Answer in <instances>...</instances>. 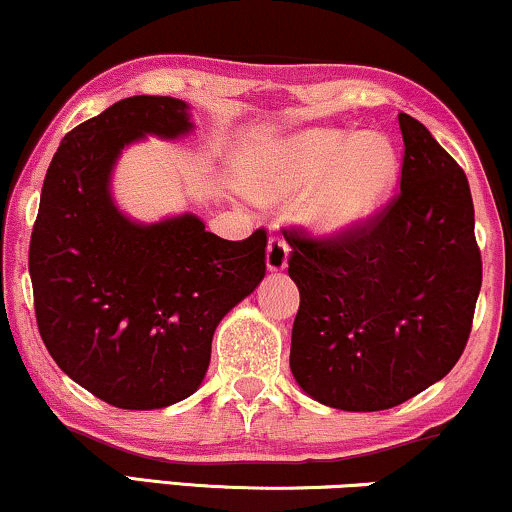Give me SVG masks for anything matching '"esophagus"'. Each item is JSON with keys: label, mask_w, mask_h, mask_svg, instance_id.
<instances>
[{"label": "esophagus", "mask_w": 512, "mask_h": 512, "mask_svg": "<svg viewBox=\"0 0 512 512\" xmlns=\"http://www.w3.org/2000/svg\"><path fill=\"white\" fill-rule=\"evenodd\" d=\"M288 243L281 236H271L267 245V269L269 271H283L288 267Z\"/></svg>", "instance_id": "34e87169"}]
</instances>
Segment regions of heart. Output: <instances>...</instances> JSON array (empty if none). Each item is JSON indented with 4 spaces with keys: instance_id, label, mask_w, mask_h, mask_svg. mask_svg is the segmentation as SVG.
<instances>
[{
    "instance_id": "heart-1",
    "label": "heart",
    "mask_w": 512,
    "mask_h": 512,
    "mask_svg": "<svg viewBox=\"0 0 512 512\" xmlns=\"http://www.w3.org/2000/svg\"><path fill=\"white\" fill-rule=\"evenodd\" d=\"M323 178L322 182L320 179ZM397 179V153L380 134L312 129L283 141L255 181L262 200H283L312 189L307 222L321 234H349L385 203Z\"/></svg>"
}]
</instances>
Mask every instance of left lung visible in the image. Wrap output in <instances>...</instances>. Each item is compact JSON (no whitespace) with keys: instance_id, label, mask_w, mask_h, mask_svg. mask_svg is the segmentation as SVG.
<instances>
[{"instance_id":"left-lung-1","label":"left lung","mask_w":512,"mask_h":512,"mask_svg":"<svg viewBox=\"0 0 512 512\" xmlns=\"http://www.w3.org/2000/svg\"><path fill=\"white\" fill-rule=\"evenodd\" d=\"M399 193L349 234L288 226L300 288L290 371L342 411H385L442 380L468 345L482 255L461 165L411 115Z\"/></svg>"}]
</instances>
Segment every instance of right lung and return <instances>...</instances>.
<instances>
[{"label": "right lung", "mask_w": 512, "mask_h": 512, "mask_svg": "<svg viewBox=\"0 0 512 512\" xmlns=\"http://www.w3.org/2000/svg\"><path fill=\"white\" fill-rule=\"evenodd\" d=\"M191 129L172 96H129L63 137L30 236L37 328L77 385L118 409L177 404L203 383L217 323L267 271V229L224 241L198 217L141 226L113 205L122 148Z\"/></svg>", "instance_id": "add662e5"}]
</instances>
